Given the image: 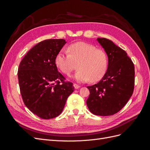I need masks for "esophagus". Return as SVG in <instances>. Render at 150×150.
<instances>
[{"label":"esophagus","mask_w":150,"mask_h":150,"mask_svg":"<svg viewBox=\"0 0 150 150\" xmlns=\"http://www.w3.org/2000/svg\"><path fill=\"white\" fill-rule=\"evenodd\" d=\"M74 87L75 89H78V88H80V86L78 85V84H76V83H74Z\"/></svg>","instance_id":"34e87169"}]
</instances>
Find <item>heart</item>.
Segmentation results:
<instances>
[{
    "label": "heart",
    "mask_w": 150,
    "mask_h": 150,
    "mask_svg": "<svg viewBox=\"0 0 150 150\" xmlns=\"http://www.w3.org/2000/svg\"><path fill=\"white\" fill-rule=\"evenodd\" d=\"M78 71L73 78L78 82L89 80L95 83L103 78L108 69L106 53L93 45L83 42L72 44L67 51L61 49L55 57V64L63 74L69 75L78 64Z\"/></svg>",
    "instance_id": "1"
}]
</instances>
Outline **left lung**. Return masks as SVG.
I'll return each mask as SVG.
<instances>
[{
    "mask_svg": "<svg viewBox=\"0 0 150 150\" xmlns=\"http://www.w3.org/2000/svg\"><path fill=\"white\" fill-rule=\"evenodd\" d=\"M108 57L107 71L97 84L88 86L90 94L86 101L89 111L98 116L116 114L132 96L134 66L127 53L111 40L98 38Z\"/></svg>",
    "mask_w": 150,
    "mask_h": 150,
    "instance_id": "1",
    "label": "left lung"
}]
</instances>
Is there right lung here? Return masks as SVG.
Wrapping results in <instances>:
<instances>
[{
    "label": "right lung",
    "instance_id": "right-lung-1",
    "mask_svg": "<svg viewBox=\"0 0 150 150\" xmlns=\"http://www.w3.org/2000/svg\"><path fill=\"white\" fill-rule=\"evenodd\" d=\"M66 43L64 39H46L36 44L21 61L18 79L26 107L44 120L62 112L74 87L58 72L55 57Z\"/></svg>",
    "mask_w": 150,
    "mask_h": 150
}]
</instances>
